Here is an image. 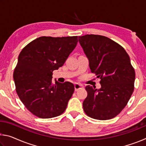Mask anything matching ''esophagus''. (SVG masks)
<instances>
[{
  "mask_svg": "<svg viewBox=\"0 0 146 146\" xmlns=\"http://www.w3.org/2000/svg\"><path fill=\"white\" fill-rule=\"evenodd\" d=\"M84 86L82 84H75V91H78L80 89L83 88Z\"/></svg>",
  "mask_w": 146,
  "mask_h": 146,
  "instance_id": "34e87169",
  "label": "esophagus"
}]
</instances>
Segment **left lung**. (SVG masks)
<instances>
[{"label": "left lung", "mask_w": 146, "mask_h": 146, "mask_svg": "<svg viewBox=\"0 0 146 146\" xmlns=\"http://www.w3.org/2000/svg\"><path fill=\"white\" fill-rule=\"evenodd\" d=\"M78 41L91 71L100 78L101 87L87 86L83 102L86 114L97 120L114 118L127 105L134 90L135 73L124 49L106 36L86 35Z\"/></svg>", "instance_id": "8db88e82"}]
</instances>
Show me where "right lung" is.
<instances>
[{"mask_svg": "<svg viewBox=\"0 0 146 146\" xmlns=\"http://www.w3.org/2000/svg\"><path fill=\"white\" fill-rule=\"evenodd\" d=\"M78 36H40L20 53L14 70L16 91L26 108L42 118L64 112L75 87L72 83L52 82L53 71L64 65L78 42Z\"/></svg>", "mask_w": 146, "mask_h": 146, "instance_id": "right-lung-1", "label": "right lung"}]
</instances>
